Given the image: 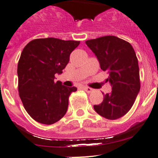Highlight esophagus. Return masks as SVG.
Segmentation results:
<instances>
[{
  "instance_id": "obj_1",
  "label": "esophagus",
  "mask_w": 158,
  "mask_h": 158,
  "mask_svg": "<svg viewBox=\"0 0 158 158\" xmlns=\"http://www.w3.org/2000/svg\"><path fill=\"white\" fill-rule=\"evenodd\" d=\"M82 89H84L85 91L86 92H87V93H90V92H92L93 91V89H92V88H90V87H88V86H82Z\"/></svg>"
}]
</instances>
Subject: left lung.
Listing matches in <instances>:
<instances>
[{"label":"left lung","mask_w":158,"mask_h":158,"mask_svg":"<svg viewBox=\"0 0 158 158\" xmlns=\"http://www.w3.org/2000/svg\"><path fill=\"white\" fill-rule=\"evenodd\" d=\"M95 54L102 70L108 72L110 94L94 109L100 116L116 120L132 107L140 90L139 69L135 52L129 42L116 36H104L86 42Z\"/></svg>","instance_id":"1"}]
</instances>
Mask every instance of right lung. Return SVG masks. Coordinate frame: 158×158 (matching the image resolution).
<instances>
[{
	"label": "right lung",
	"instance_id": "add662e5",
	"mask_svg": "<svg viewBox=\"0 0 158 158\" xmlns=\"http://www.w3.org/2000/svg\"><path fill=\"white\" fill-rule=\"evenodd\" d=\"M79 42L38 38L23 49L17 68L19 94L24 109L38 123L52 124L66 113L69 96L77 88L55 82V75L63 72Z\"/></svg>",
	"mask_w": 158,
	"mask_h": 158
}]
</instances>
